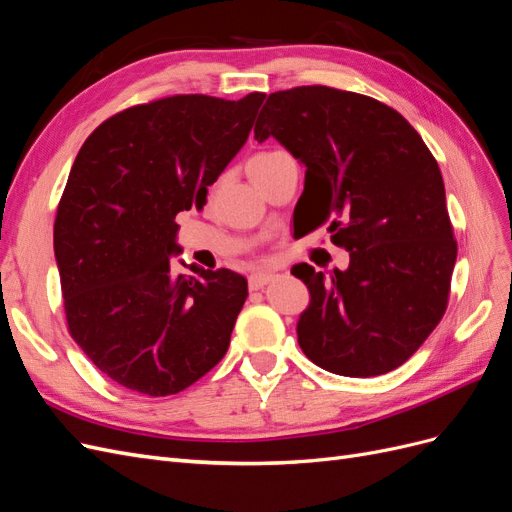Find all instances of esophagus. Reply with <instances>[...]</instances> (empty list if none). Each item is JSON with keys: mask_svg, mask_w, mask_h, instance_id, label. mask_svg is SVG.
I'll return each instance as SVG.
<instances>
[{"mask_svg": "<svg viewBox=\"0 0 512 512\" xmlns=\"http://www.w3.org/2000/svg\"><path fill=\"white\" fill-rule=\"evenodd\" d=\"M275 280L273 273H252L250 275V288L258 290V288H265L267 284H271Z\"/></svg>", "mask_w": 512, "mask_h": 512, "instance_id": "34e87169", "label": "esophagus"}]
</instances>
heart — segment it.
I'll use <instances>...</instances> for the list:
<instances>
[{
	"instance_id": "obj_1",
	"label": "heart",
	"mask_w": 512,
	"mask_h": 512,
	"mask_svg": "<svg viewBox=\"0 0 512 512\" xmlns=\"http://www.w3.org/2000/svg\"><path fill=\"white\" fill-rule=\"evenodd\" d=\"M277 156V151H265V153H258V156H254L250 162H247V168L252 166H260V164H267L269 160H273Z\"/></svg>"
}]
</instances>
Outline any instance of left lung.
Masks as SVG:
<instances>
[{
  "instance_id": "8db88e82",
  "label": "left lung",
  "mask_w": 512,
  "mask_h": 512,
  "mask_svg": "<svg viewBox=\"0 0 512 512\" xmlns=\"http://www.w3.org/2000/svg\"><path fill=\"white\" fill-rule=\"evenodd\" d=\"M269 136L305 166L294 237L327 224L350 252L346 271L292 267L312 297L301 350L350 378L404 365L442 320L457 260L436 158L395 108L324 85L271 94L254 128Z\"/></svg>"
}]
</instances>
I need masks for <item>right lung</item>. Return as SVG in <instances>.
Listing matches in <instances>:
<instances>
[{"instance_id":"1","label":"right lung","mask_w":512,"mask_h":512,"mask_svg":"<svg viewBox=\"0 0 512 512\" xmlns=\"http://www.w3.org/2000/svg\"><path fill=\"white\" fill-rule=\"evenodd\" d=\"M265 94L170 96L126 108L87 136L53 228L68 331L106 378L149 397L218 365L247 299L230 271H170L179 211L245 145Z\"/></svg>"}]
</instances>
